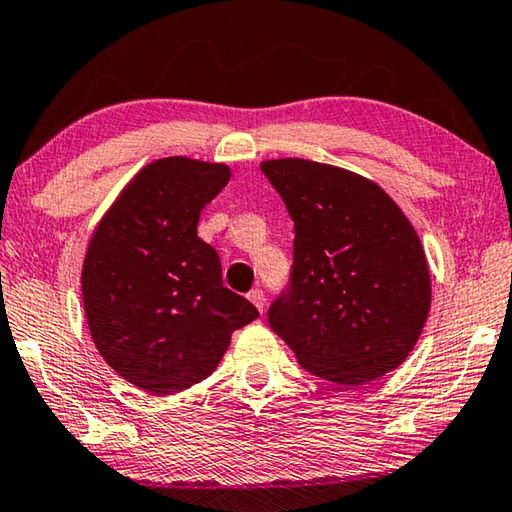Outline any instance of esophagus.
Here are the masks:
<instances>
[{
	"label": "esophagus",
	"instance_id": "obj_1",
	"mask_svg": "<svg viewBox=\"0 0 512 512\" xmlns=\"http://www.w3.org/2000/svg\"><path fill=\"white\" fill-rule=\"evenodd\" d=\"M248 300H250V303H253V305L257 307V310H259V312H262V314H264L266 296H264V291H262V289H253V291H250V294H248Z\"/></svg>",
	"mask_w": 512,
	"mask_h": 512
}]
</instances>
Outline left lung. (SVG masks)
Returning a JSON list of instances; mask_svg holds the SVG:
<instances>
[{
	"label": "left lung",
	"mask_w": 512,
	"mask_h": 512,
	"mask_svg": "<svg viewBox=\"0 0 512 512\" xmlns=\"http://www.w3.org/2000/svg\"><path fill=\"white\" fill-rule=\"evenodd\" d=\"M262 173L294 221L291 285L269 310L300 367L358 387L408 358L431 310L419 234L380 186L310 159H266Z\"/></svg>",
	"instance_id": "left-lung-1"
}]
</instances>
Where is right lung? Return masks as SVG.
I'll return each mask as SVG.
<instances>
[{
    "label": "right lung",
    "instance_id": "right-lung-1",
    "mask_svg": "<svg viewBox=\"0 0 512 512\" xmlns=\"http://www.w3.org/2000/svg\"><path fill=\"white\" fill-rule=\"evenodd\" d=\"M225 164L164 157L143 166L91 234L81 298L93 344L143 392L166 396L205 380L232 332L257 319L223 287L221 259L198 218L230 182Z\"/></svg>",
    "mask_w": 512,
    "mask_h": 512
}]
</instances>
